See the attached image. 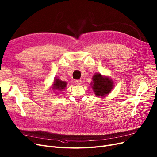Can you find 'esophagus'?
<instances>
[{
    "label": "esophagus",
    "mask_w": 157,
    "mask_h": 157,
    "mask_svg": "<svg viewBox=\"0 0 157 157\" xmlns=\"http://www.w3.org/2000/svg\"><path fill=\"white\" fill-rule=\"evenodd\" d=\"M75 83H76V85H80L81 84V80H79V79H76V80H75Z\"/></svg>",
    "instance_id": "34e87169"
}]
</instances>
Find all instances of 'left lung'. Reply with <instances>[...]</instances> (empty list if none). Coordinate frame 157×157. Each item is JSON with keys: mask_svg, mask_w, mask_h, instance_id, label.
<instances>
[{"mask_svg": "<svg viewBox=\"0 0 157 157\" xmlns=\"http://www.w3.org/2000/svg\"><path fill=\"white\" fill-rule=\"evenodd\" d=\"M91 88L97 97H104L111 91L113 87V82L110 78L103 76L100 73H96L93 76Z\"/></svg>", "mask_w": 157, "mask_h": 157, "instance_id": "8db88e82", "label": "left lung"}]
</instances>
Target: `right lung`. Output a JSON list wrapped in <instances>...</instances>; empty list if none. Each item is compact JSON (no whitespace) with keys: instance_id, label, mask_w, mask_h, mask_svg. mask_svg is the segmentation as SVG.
Returning a JSON list of instances; mask_svg holds the SVG:
<instances>
[{"instance_id":"1","label":"right lung","mask_w":157,"mask_h":157,"mask_svg":"<svg viewBox=\"0 0 157 157\" xmlns=\"http://www.w3.org/2000/svg\"><path fill=\"white\" fill-rule=\"evenodd\" d=\"M67 86V82L66 81H61L60 79L56 78L54 79V84H53V89L54 91H62V90H64Z\"/></svg>"}]
</instances>
